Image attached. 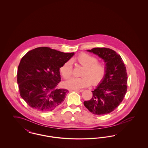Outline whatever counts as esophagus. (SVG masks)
Wrapping results in <instances>:
<instances>
[{"label":"esophagus","mask_w":148,"mask_h":148,"mask_svg":"<svg viewBox=\"0 0 148 148\" xmlns=\"http://www.w3.org/2000/svg\"><path fill=\"white\" fill-rule=\"evenodd\" d=\"M74 90L75 91V92H83L84 90H83V89H75Z\"/></svg>","instance_id":"34e87169"}]
</instances>
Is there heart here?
Returning a JSON list of instances; mask_svg holds the SVG:
<instances>
[{
	"label": "heart",
	"mask_w": 148,
	"mask_h": 148,
	"mask_svg": "<svg viewBox=\"0 0 148 148\" xmlns=\"http://www.w3.org/2000/svg\"><path fill=\"white\" fill-rule=\"evenodd\" d=\"M79 65L84 67L82 71V77H73L64 83V86L67 89H77L93 85L99 84L106 77L107 68L103 63L98 62V59L88 53H82L75 58ZM60 71L65 79L72 76L73 69L72 62L68 60L61 66Z\"/></svg>",
	"instance_id": "heart-1"
}]
</instances>
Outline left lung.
I'll return each mask as SVG.
<instances>
[{
    "mask_svg": "<svg viewBox=\"0 0 148 148\" xmlns=\"http://www.w3.org/2000/svg\"><path fill=\"white\" fill-rule=\"evenodd\" d=\"M87 51L104 60L107 71L104 80L92 91V98L84 101V105L94 114H109L119 106L127 93L126 67L120 56L113 50L94 48Z\"/></svg>",
    "mask_w": 148,
    "mask_h": 148,
    "instance_id": "8db88e82",
    "label": "left lung"
}]
</instances>
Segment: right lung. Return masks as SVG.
Returning <instances> with one entry per match:
<instances>
[{
  "label": "right lung",
  "mask_w": 148,
  "mask_h": 148,
  "mask_svg": "<svg viewBox=\"0 0 148 148\" xmlns=\"http://www.w3.org/2000/svg\"><path fill=\"white\" fill-rule=\"evenodd\" d=\"M74 54L39 47L29 51L21 58L17 82L21 98L30 107L45 112L63 103L68 90L57 88L61 80L59 69Z\"/></svg>",
  "instance_id": "1"
}]
</instances>
